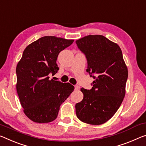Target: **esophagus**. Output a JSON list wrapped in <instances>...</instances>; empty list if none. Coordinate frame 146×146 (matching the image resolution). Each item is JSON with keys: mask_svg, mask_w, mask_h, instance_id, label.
I'll return each mask as SVG.
<instances>
[{"mask_svg": "<svg viewBox=\"0 0 146 146\" xmlns=\"http://www.w3.org/2000/svg\"><path fill=\"white\" fill-rule=\"evenodd\" d=\"M75 90H80V86H78V85H75Z\"/></svg>", "mask_w": 146, "mask_h": 146, "instance_id": "1", "label": "esophagus"}]
</instances>
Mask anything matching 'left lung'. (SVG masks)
<instances>
[{"label":"left lung","instance_id":"1","mask_svg":"<svg viewBox=\"0 0 146 146\" xmlns=\"http://www.w3.org/2000/svg\"><path fill=\"white\" fill-rule=\"evenodd\" d=\"M87 60L86 71L95 80L91 90L82 88V101L76 104L78 119L91 125L105 123L118 110L125 94L128 71L120 47L101 35L76 41Z\"/></svg>","mask_w":146,"mask_h":146}]
</instances>
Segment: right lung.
<instances>
[{
    "mask_svg": "<svg viewBox=\"0 0 146 146\" xmlns=\"http://www.w3.org/2000/svg\"><path fill=\"white\" fill-rule=\"evenodd\" d=\"M55 36H44L28 45L16 68L17 94L25 115L36 123L56 118L60 105L74 90L71 84L49 80L58 67L59 53L73 43Z\"/></svg>",
    "mask_w": 146,
    "mask_h": 146,
    "instance_id": "obj_1",
    "label": "right lung"
}]
</instances>
